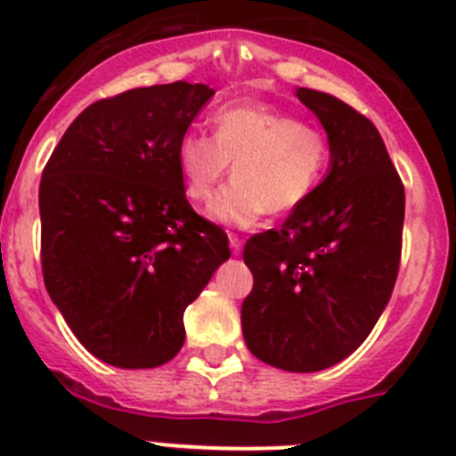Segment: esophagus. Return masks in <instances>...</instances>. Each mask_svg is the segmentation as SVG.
I'll list each match as a JSON object with an SVG mask.
<instances>
[{
	"instance_id": "34e87169",
	"label": "esophagus",
	"mask_w": 456,
	"mask_h": 456,
	"mask_svg": "<svg viewBox=\"0 0 456 456\" xmlns=\"http://www.w3.org/2000/svg\"><path fill=\"white\" fill-rule=\"evenodd\" d=\"M229 246H232V252H234V255H239V252L243 250V239H239L236 234H229Z\"/></svg>"
}]
</instances>
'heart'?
<instances>
[{
	"mask_svg": "<svg viewBox=\"0 0 456 456\" xmlns=\"http://www.w3.org/2000/svg\"><path fill=\"white\" fill-rule=\"evenodd\" d=\"M213 136L185 132L175 162L185 194L210 204L232 164L235 181L210 206L224 224L250 227L264 213H292L308 201L331 164V139L292 113L259 104L222 106L213 113Z\"/></svg>",
	"mask_w": 456,
	"mask_h": 456,
	"instance_id": "obj_1",
	"label": "heart"
}]
</instances>
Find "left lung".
I'll return each instance as SVG.
<instances>
[{
    "label": "left lung",
    "instance_id": "left-lung-1",
    "mask_svg": "<svg viewBox=\"0 0 456 456\" xmlns=\"http://www.w3.org/2000/svg\"><path fill=\"white\" fill-rule=\"evenodd\" d=\"M297 97L331 139V171L281 229L248 239V350L275 369L338 364L376 327L401 264L405 192L376 125L327 92Z\"/></svg>",
    "mask_w": 456,
    "mask_h": 456
}]
</instances>
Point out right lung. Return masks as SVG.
I'll list each match as a JSON object with an SVG mask.
<instances>
[{
	"mask_svg": "<svg viewBox=\"0 0 456 456\" xmlns=\"http://www.w3.org/2000/svg\"><path fill=\"white\" fill-rule=\"evenodd\" d=\"M213 97L169 83L99 99L76 118L39 185L41 269L76 338L118 369H155L185 340L183 313L229 239L185 197L175 148Z\"/></svg>",
	"mask_w": 456,
	"mask_h": 456,
	"instance_id": "obj_1",
	"label": "right lung"
}]
</instances>
